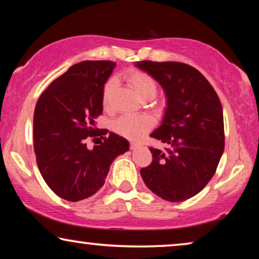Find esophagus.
<instances>
[{
	"label": "esophagus",
	"mask_w": 259,
	"mask_h": 259,
	"mask_svg": "<svg viewBox=\"0 0 259 259\" xmlns=\"http://www.w3.org/2000/svg\"><path fill=\"white\" fill-rule=\"evenodd\" d=\"M140 145L138 143H131V150H136V148L139 147Z\"/></svg>",
	"instance_id": "34e87169"
}]
</instances>
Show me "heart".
<instances>
[{"instance_id":"obj_1","label":"heart","mask_w":259,"mask_h":259,"mask_svg":"<svg viewBox=\"0 0 259 259\" xmlns=\"http://www.w3.org/2000/svg\"><path fill=\"white\" fill-rule=\"evenodd\" d=\"M127 82L137 92L144 100H152L158 92V84L150 74L143 70H131L126 75ZM115 90V81L111 79L105 83L102 90V105L105 108L109 107L111 100ZM153 119L146 114H126L116 119L113 128L120 136L131 140L140 139L145 133H147L153 127Z\"/></svg>"}]
</instances>
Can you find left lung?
<instances>
[{
  "label": "left lung",
  "instance_id": "8db88e82",
  "mask_svg": "<svg viewBox=\"0 0 259 259\" xmlns=\"http://www.w3.org/2000/svg\"><path fill=\"white\" fill-rule=\"evenodd\" d=\"M162 87L166 109L151 137L167 144L151 147L144 183L162 199L178 203L199 193L213 177L224 152V119L219 98L199 70L182 62H137Z\"/></svg>",
  "mask_w": 259,
  "mask_h": 259
}]
</instances>
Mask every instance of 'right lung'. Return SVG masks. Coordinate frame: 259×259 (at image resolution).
Returning <instances> with one entry per match:
<instances>
[{
    "label": "right lung",
    "instance_id": "1",
    "mask_svg": "<svg viewBox=\"0 0 259 259\" xmlns=\"http://www.w3.org/2000/svg\"><path fill=\"white\" fill-rule=\"evenodd\" d=\"M115 67L112 61H82L49 84L34 112V151L42 178L62 199L79 201L105 184L114 159L130 150L125 138L111 132L88 150L86 140L102 114V90ZM99 139V138H98ZM95 140V139H94Z\"/></svg>",
    "mask_w": 259,
    "mask_h": 259
}]
</instances>
